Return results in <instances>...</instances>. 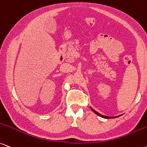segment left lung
<instances>
[{
    "instance_id": "obj_1",
    "label": "left lung",
    "mask_w": 147,
    "mask_h": 147,
    "mask_svg": "<svg viewBox=\"0 0 147 147\" xmlns=\"http://www.w3.org/2000/svg\"><path fill=\"white\" fill-rule=\"evenodd\" d=\"M91 109H92V111L93 112H94V113H96L97 115L100 116V117H103V118H106V119H109V118H110V119H111V118H115V117H119V116H115V117H108V116H105V115H101V114L98 113V112L96 111H95V110L93 109L92 108H91Z\"/></svg>"
}]
</instances>
